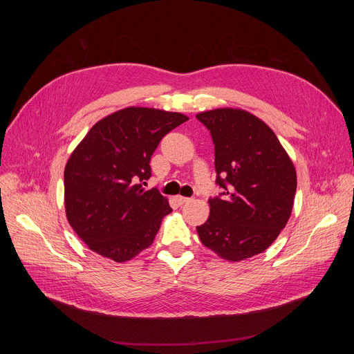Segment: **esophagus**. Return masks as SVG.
Masks as SVG:
<instances>
[{"label": "esophagus", "mask_w": 354, "mask_h": 354, "mask_svg": "<svg viewBox=\"0 0 354 354\" xmlns=\"http://www.w3.org/2000/svg\"><path fill=\"white\" fill-rule=\"evenodd\" d=\"M175 201H176V203H178L179 206H183V205L189 203L190 198H189V197H183V196H176V197H175Z\"/></svg>", "instance_id": "esophagus-1"}]
</instances>
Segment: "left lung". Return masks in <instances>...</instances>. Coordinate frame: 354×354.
<instances>
[{"label":"left lung","mask_w":354,"mask_h":354,"mask_svg":"<svg viewBox=\"0 0 354 354\" xmlns=\"http://www.w3.org/2000/svg\"><path fill=\"white\" fill-rule=\"evenodd\" d=\"M212 133L220 196L197 234L230 262L262 254L286 227L297 189L292 161L273 130L255 115L221 108L197 113Z\"/></svg>","instance_id":"1"}]
</instances>
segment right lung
Masks as SVG:
<instances>
[{
	"label": "right lung",
	"instance_id": "1",
	"mask_svg": "<svg viewBox=\"0 0 354 354\" xmlns=\"http://www.w3.org/2000/svg\"><path fill=\"white\" fill-rule=\"evenodd\" d=\"M189 120L153 108L120 109L95 123L64 169V206L70 225L97 255L126 262L153 243L168 198L141 183L165 134Z\"/></svg>",
	"mask_w": 354,
	"mask_h": 354
}]
</instances>
